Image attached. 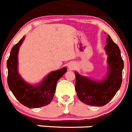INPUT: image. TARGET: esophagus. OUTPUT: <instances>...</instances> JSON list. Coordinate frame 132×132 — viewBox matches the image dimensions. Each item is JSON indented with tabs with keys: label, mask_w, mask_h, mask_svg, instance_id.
<instances>
[{
	"label": "esophagus",
	"mask_w": 132,
	"mask_h": 132,
	"mask_svg": "<svg viewBox=\"0 0 132 132\" xmlns=\"http://www.w3.org/2000/svg\"><path fill=\"white\" fill-rule=\"evenodd\" d=\"M68 67H69V69H73L74 66L73 65H71V64H70V65L68 66Z\"/></svg>",
	"instance_id": "esophagus-1"
}]
</instances>
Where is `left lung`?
<instances>
[{
    "label": "left lung",
    "mask_w": 132,
    "mask_h": 132,
    "mask_svg": "<svg viewBox=\"0 0 132 132\" xmlns=\"http://www.w3.org/2000/svg\"><path fill=\"white\" fill-rule=\"evenodd\" d=\"M105 49L109 65L108 76L105 79L97 82L75 73L77 96L83 103L92 106H103L109 103L120 89L122 82L123 61L120 48L109 35Z\"/></svg>",
    "instance_id": "left-lung-1"
}]
</instances>
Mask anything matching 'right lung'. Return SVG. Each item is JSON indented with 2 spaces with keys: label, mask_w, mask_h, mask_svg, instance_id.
Returning a JSON list of instances; mask_svg holds the SVG:
<instances>
[{
  "label": "right lung",
  "mask_w": 132,
  "mask_h": 132,
  "mask_svg": "<svg viewBox=\"0 0 132 132\" xmlns=\"http://www.w3.org/2000/svg\"><path fill=\"white\" fill-rule=\"evenodd\" d=\"M24 37L13 46L7 60V82L9 89L16 100L29 108H37L47 105L53 98L58 80L67 72V68L51 72L37 86L26 83L18 73V52Z\"/></svg>",
  "instance_id": "right-lung-1"
}]
</instances>
